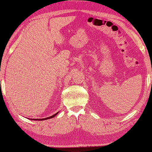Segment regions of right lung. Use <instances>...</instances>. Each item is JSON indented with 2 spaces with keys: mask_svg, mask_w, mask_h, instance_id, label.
I'll list each match as a JSON object with an SVG mask.
<instances>
[{
  "mask_svg": "<svg viewBox=\"0 0 152 152\" xmlns=\"http://www.w3.org/2000/svg\"><path fill=\"white\" fill-rule=\"evenodd\" d=\"M57 114H58V112L56 113V114H53V115H52V116H49V117H47V118H37V119H33V120H37V121H42V120H46V119H48V118H53V117H54V116H56V115Z\"/></svg>",
  "mask_w": 152,
  "mask_h": 152,
  "instance_id": "1",
  "label": "right lung"
}]
</instances>
